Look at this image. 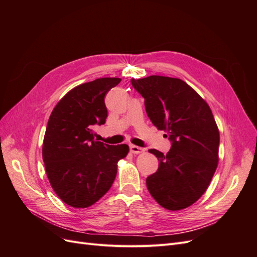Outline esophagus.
Wrapping results in <instances>:
<instances>
[{
  "instance_id": "esophagus-1",
  "label": "esophagus",
  "mask_w": 257,
  "mask_h": 257,
  "mask_svg": "<svg viewBox=\"0 0 257 257\" xmlns=\"http://www.w3.org/2000/svg\"><path fill=\"white\" fill-rule=\"evenodd\" d=\"M130 150H131L132 153H134V154H139V153H143V152L145 151V150L143 149V148L137 147V146H135V145H131V146H130Z\"/></svg>"
}]
</instances>
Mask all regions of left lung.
<instances>
[{"label": "left lung", "instance_id": "obj_1", "mask_svg": "<svg viewBox=\"0 0 257 257\" xmlns=\"http://www.w3.org/2000/svg\"><path fill=\"white\" fill-rule=\"evenodd\" d=\"M131 81L153 125L173 142L167 154L149 150L159 169L147 178L148 191L167 210L188 208L206 192L219 164L220 132L212 111L181 79L152 75Z\"/></svg>", "mask_w": 257, "mask_h": 257}]
</instances>
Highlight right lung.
Masks as SVG:
<instances>
[{
  "label": "right lung",
  "mask_w": 257,
  "mask_h": 257,
  "mask_svg": "<svg viewBox=\"0 0 257 257\" xmlns=\"http://www.w3.org/2000/svg\"><path fill=\"white\" fill-rule=\"evenodd\" d=\"M115 77L81 83L53 108L43 142V161L54 193L68 206L88 208L109 191L127 145L110 146L93 136L107 118L105 96L120 83Z\"/></svg>",
  "instance_id": "1"
}]
</instances>
